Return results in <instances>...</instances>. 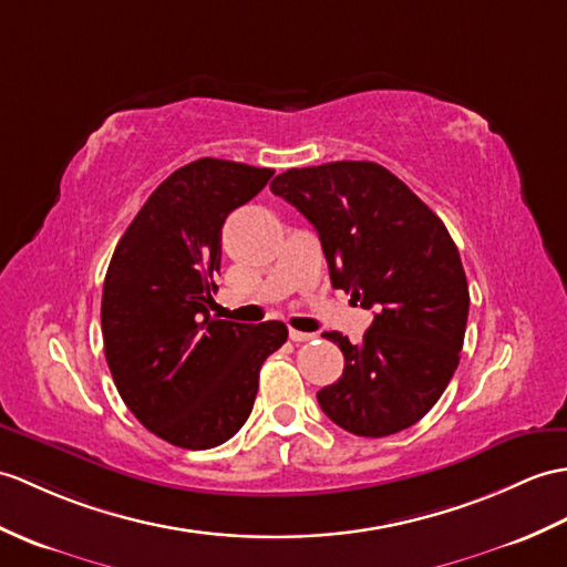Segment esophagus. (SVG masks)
<instances>
[{
	"mask_svg": "<svg viewBox=\"0 0 567 567\" xmlns=\"http://www.w3.org/2000/svg\"><path fill=\"white\" fill-rule=\"evenodd\" d=\"M313 333H305V331H295V328H289V340H295V343H307L311 340Z\"/></svg>",
	"mask_w": 567,
	"mask_h": 567,
	"instance_id": "esophagus-1",
	"label": "esophagus"
}]
</instances>
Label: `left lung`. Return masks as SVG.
I'll use <instances>...</instances> for the list:
<instances>
[{"instance_id":"8db88e82","label":"left lung","mask_w":567,"mask_h":567,"mask_svg":"<svg viewBox=\"0 0 567 567\" xmlns=\"http://www.w3.org/2000/svg\"><path fill=\"white\" fill-rule=\"evenodd\" d=\"M270 190L319 231L333 287L377 309L358 346L323 333L346 370L316 393L321 411L358 437L415 425L454 377L468 319L466 272L444 221L374 162L289 168Z\"/></svg>"}]
</instances>
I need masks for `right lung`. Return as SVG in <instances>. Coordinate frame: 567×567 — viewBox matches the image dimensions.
Returning <instances> with one entry per match:
<instances>
[{
  "instance_id": "1",
  "label": "right lung",
  "mask_w": 567,
  "mask_h": 567,
  "mask_svg": "<svg viewBox=\"0 0 567 567\" xmlns=\"http://www.w3.org/2000/svg\"><path fill=\"white\" fill-rule=\"evenodd\" d=\"M272 168L205 156L174 171L117 241L101 299L105 362L140 423L183 450H213L241 430L282 321L209 316L221 224Z\"/></svg>"
}]
</instances>
